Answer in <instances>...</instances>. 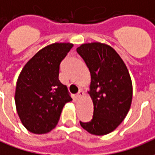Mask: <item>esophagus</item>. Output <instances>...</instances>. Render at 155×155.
I'll return each instance as SVG.
<instances>
[{
    "label": "esophagus",
    "mask_w": 155,
    "mask_h": 155,
    "mask_svg": "<svg viewBox=\"0 0 155 155\" xmlns=\"http://www.w3.org/2000/svg\"><path fill=\"white\" fill-rule=\"evenodd\" d=\"M84 96V92H83V91H79V92L77 93V94H76V97L78 98V99H81V98H82Z\"/></svg>",
    "instance_id": "34e87169"
}]
</instances>
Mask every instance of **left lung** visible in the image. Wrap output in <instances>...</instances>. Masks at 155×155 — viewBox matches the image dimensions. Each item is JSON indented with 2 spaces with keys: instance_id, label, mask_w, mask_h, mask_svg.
<instances>
[{
  "instance_id": "8db88e82",
  "label": "left lung",
  "mask_w": 155,
  "mask_h": 155,
  "mask_svg": "<svg viewBox=\"0 0 155 155\" xmlns=\"http://www.w3.org/2000/svg\"><path fill=\"white\" fill-rule=\"evenodd\" d=\"M76 51L91 72L89 93L94 104L92 120L80 123L92 134H107L120 125L130 110L133 88L129 71L116 51L107 45L83 44Z\"/></svg>"
}]
</instances>
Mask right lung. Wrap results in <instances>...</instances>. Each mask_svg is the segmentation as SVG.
<instances>
[{"label": "right lung", "instance_id": "1", "mask_svg": "<svg viewBox=\"0 0 155 155\" xmlns=\"http://www.w3.org/2000/svg\"><path fill=\"white\" fill-rule=\"evenodd\" d=\"M73 47L54 43L37 52L22 69L15 89L16 110L31 133L45 134L56 126L61 111L72 101L67 86L59 80L61 61Z\"/></svg>", "mask_w": 155, "mask_h": 155}]
</instances>
